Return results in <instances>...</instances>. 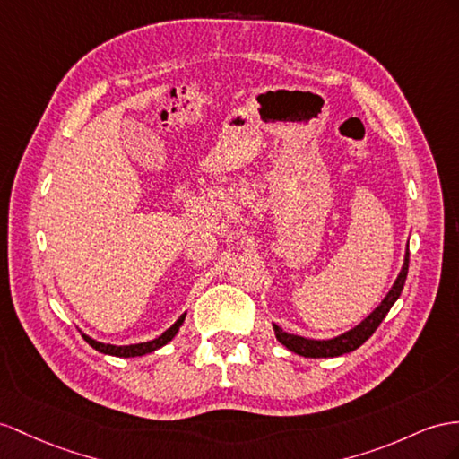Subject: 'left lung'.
<instances>
[{"label":"left lung","instance_id":"1","mask_svg":"<svg viewBox=\"0 0 459 459\" xmlns=\"http://www.w3.org/2000/svg\"><path fill=\"white\" fill-rule=\"evenodd\" d=\"M407 269H409V252L405 254L403 267H402V272H399L392 290L387 292L385 299L380 302V307L376 308L368 316V318H364L357 327H352L351 332L339 335V337H333V339H325V342H318V339H307L300 335L285 333L279 325L273 324L275 337L279 339V343H283L289 351L297 352V355H300V357H308V359L342 357V355H345V352L359 349L376 330H378V325L385 318V314L390 312L394 302L399 299V295H402L405 279H407Z\"/></svg>","mask_w":459,"mask_h":459}]
</instances>
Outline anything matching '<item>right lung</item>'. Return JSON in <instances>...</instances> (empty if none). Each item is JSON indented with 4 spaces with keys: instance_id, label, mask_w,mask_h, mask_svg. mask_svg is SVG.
I'll return each mask as SVG.
<instances>
[{
    "instance_id": "1",
    "label": "right lung",
    "mask_w": 459,
    "mask_h": 459,
    "mask_svg": "<svg viewBox=\"0 0 459 459\" xmlns=\"http://www.w3.org/2000/svg\"><path fill=\"white\" fill-rule=\"evenodd\" d=\"M186 318V314H182L178 320H176L167 332H164L162 335H159L157 339H152V342H147V343H135V345H124V347H117V345H108V343H100V342H95V339H91L89 335H83L85 342L92 347L97 349L99 352H104V355H112V357H124V359H129V357H141V355H147V352H152L160 349L162 345H167L169 342H172V337L178 333L180 325Z\"/></svg>"
}]
</instances>
